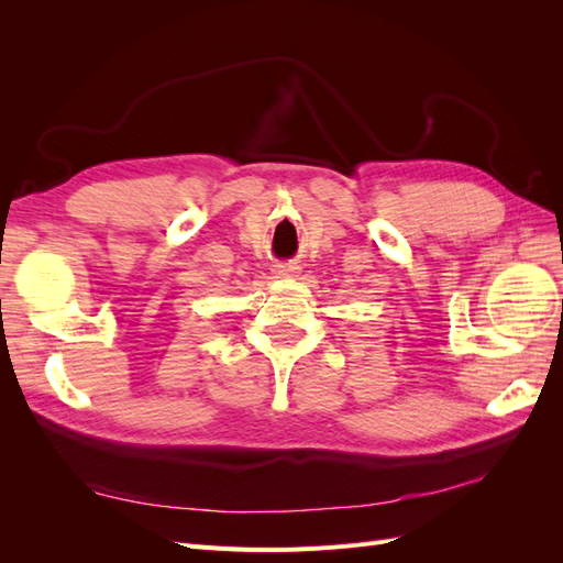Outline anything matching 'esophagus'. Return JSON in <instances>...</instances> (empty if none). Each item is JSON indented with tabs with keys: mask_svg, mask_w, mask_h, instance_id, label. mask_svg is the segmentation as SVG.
Listing matches in <instances>:
<instances>
[{
	"mask_svg": "<svg viewBox=\"0 0 563 563\" xmlns=\"http://www.w3.org/2000/svg\"><path fill=\"white\" fill-rule=\"evenodd\" d=\"M296 265L294 263H279V265H275V275H279V277H291V275H296Z\"/></svg>",
	"mask_w": 563,
	"mask_h": 563,
	"instance_id": "1",
	"label": "esophagus"
}]
</instances>
